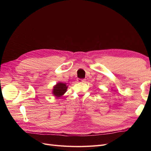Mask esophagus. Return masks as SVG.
<instances>
[{
  "instance_id": "34e87169",
  "label": "esophagus",
  "mask_w": 151,
  "mask_h": 151,
  "mask_svg": "<svg viewBox=\"0 0 151 151\" xmlns=\"http://www.w3.org/2000/svg\"><path fill=\"white\" fill-rule=\"evenodd\" d=\"M78 83H86V79H77Z\"/></svg>"
}]
</instances>
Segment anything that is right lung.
<instances>
[{
	"mask_svg": "<svg viewBox=\"0 0 151 151\" xmlns=\"http://www.w3.org/2000/svg\"><path fill=\"white\" fill-rule=\"evenodd\" d=\"M68 88V86L66 83H63L61 82L57 83L53 86L52 89V94L55 97L60 98L64 94Z\"/></svg>",
	"mask_w": 151,
	"mask_h": 151,
	"instance_id": "1",
	"label": "right lung"
}]
</instances>
